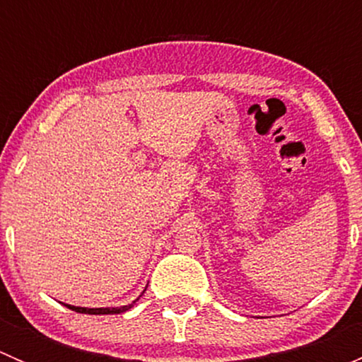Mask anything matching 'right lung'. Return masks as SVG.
Returning <instances> with one entry per match:
<instances>
[{"instance_id": "add662e5", "label": "right lung", "mask_w": 362, "mask_h": 362, "mask_svg": "<svg viewBox=\"0 0 362 362\" xmlns=\"http://www.w3.org/2000/svg\"><path fill=\"white\" fill-rule=\"evenodd\" d=\"M138 299L140 298H136L133 303H129V305L108 306V308H86V306H73V305H66V303H63V305L66 306V308L75 310V312L78 313H89V315H113V313H122V312H127L129 308H133V305L138 301Z\"/></svg>"}]
</instances>
